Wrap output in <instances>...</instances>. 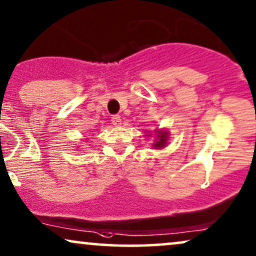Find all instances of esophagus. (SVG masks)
Instances as JSON below:
<instances>
[{"mask_svg": "<svg viewBox=\"0 0 256 256\" xmlns=\"http://www.w3.org/2000/svg\"><path fill=\"white\" fill-rule=\"evenodd\" d=\"M111 122H112V124H114V125H116V126H119V125L122 124V118H120V116H118V114L112 116Z\"/></svg>", "mask_w": 256, "mask_h": 256, "instance_id": "esophagus-1", "label": "esophagus"}]
</instances>
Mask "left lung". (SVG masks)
Wrapping results in <instances>:
<instances>
[{
    "label": "left lung",
    "mask_w": 256,
    "mask_h": 256,
    "mask_svg": "<svg viewBox=\"0 0 256 256\" xmlns=\"http://www.w3.org/2000/svg\"><path fill=\"white\" fill-rule=\"evenodd\" d=\"M168 132H162V134H159V136H158V140H156V142H154V148H164V146H165V144H166V140H168Z\"/></svg>",
    "instance_id": "obj_1"
}]
</instances>
